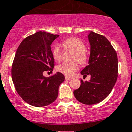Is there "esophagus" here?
I'll return each instance as SVG.
<instances>
[{
    "instance_id": "1",
    "label": "esophagus",
    "mask_w": 132,
    "mask_h": 132,
    "mask_svg": "<svg viewBox=\"0 0 132 132\" xmlns=\"http://www.w3.org/2000/svg\"><path fill=\"white\" fill-rule=\"evenodd\" d=\"M65 79L66 80H67V81H69V80H70L71 79V77H69V76H65Z\"/></svg>"
}]
</instances>
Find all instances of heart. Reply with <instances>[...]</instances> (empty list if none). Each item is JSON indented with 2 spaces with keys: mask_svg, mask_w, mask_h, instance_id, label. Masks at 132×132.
Returning a JSON list of instances; mask_svg holds the SVG:
<instances>
[{
  "mask_svg": "<svg viewBox=\"0 0 132 132\" xmlns=\"http://www.w3.org/2000/svg\"><path fill=\"white\" fill-rule=\"evenodd\" d=\"M63 45L68 50L75 53L74 60H77L81 64H85L88 60V56L86 51V45L81 39L76 37H70L63 42ZM62 50L59 46H54L52 50L53 59L56 62H60L62 58ZM79 69L77 62L74 63H63L57 67L58 72L67 76H72Z\"/></svg>",
  "mask_w": 132,
  "mask_h": 132,
  "instance_id": "heart-1",
  "label": "heart"
}]
</instances>
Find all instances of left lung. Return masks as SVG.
Listing matches in <instances>:
<instances>
[{
    "label": "left lung",
    "mask_w": 132,
    "mask_h": 132,
    "mask_svg": "<svg viewBox=\"0 0 132 132\" xmlns=\"http://www.w3.org/2000/svg\"><path fill=\"white\" fill-rule=\"evenodd\" d=\"M90 55L88 65L82 75H90L89 81L81 80V86L74 91L76 98L86 105L100 102L112 91L118 78L117 53L105 37L90 32L88 35Z\"/></svg>",
    "instance_id": "8db88e82"
}]
</instances>
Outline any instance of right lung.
I'll return each instance as SVG.
<instances>
[{"mask_svg": "<svg viewBox=\"0 0 132 132\" xmlns=\"http://www.w3.org/2000/svg\"><path fill=\"white\" fill-rule=\"evenodd\" d=\"M59 35L37 32L24 39L16 51L11 69L12 79L16 92L23 100L35 107L53 102L58 88L64 81L62 73L46 77L45 71L55 66L51 45Z\"/></svg>", "mask_w": 132, "mask_h": 132, "instance_id": "add662e5", "label": "right lung"}]
</instances>
